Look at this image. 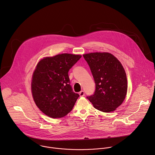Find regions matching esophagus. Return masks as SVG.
<instances>
[{
  "mask_svg": "<svg viewBox=\"0 0 155 155\" xmlns=\"http://www.w3.org/2000/svg\"><path fill=\"white\" fill-rule=\"evenodd\" d=\"M79 95L80 97H83L84 95V91H81L80 92H79Z\"/></svg>",
  "mask_w": 155,
  "mask_h": 155,
  "instance_id": "34e87169",
  "label": "esophagus"
}]
</instances>
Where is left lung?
<instances>
[{"label": "left lung", "instance_id": "1", "mask_svg": "<svg viewBox=\"0 0 155 155\" xmlns=\"http://www.w3.org/2000/svg\"><path fill=\"white\" fill-rule=\"evenodd\" d=\"M95 84L93 95L86 98L102 112L114 111L124 101L127 92L125 71L120 61L107 52L83 55Z\"/></svg>", "mask_w": 155, "mask_h": 155}]
</instances>
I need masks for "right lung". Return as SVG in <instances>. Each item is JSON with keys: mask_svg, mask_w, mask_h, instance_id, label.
<instances>
[{"mask_svg": "<svg viewBox=\"0 0 155 155\" xmlns=\"http://www.w3.org/2000/svg\"><path fill=\"white\" fill-rule=\"evenodd\" d=\"M81 57L63 54L38 63L32 78V95L36 106L48 117L65 116L80 97L73 91L68 72Z\"/></svg>", "mask_w": 155, "mask_h": 155, "instance_id": "right-lung-1", "label": "right lung"}]
</instances>
